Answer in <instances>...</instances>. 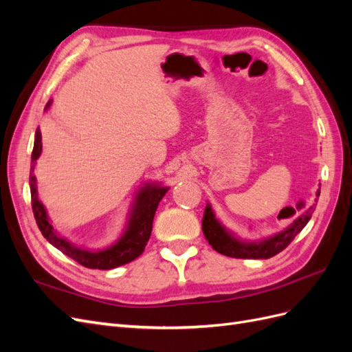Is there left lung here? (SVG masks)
I'll return each instance as SVG.
<instances>
[{
	"instance_id": "obj_1",
	"label": "left lung",
	"mask_w": 352,
	"mask_h": 352,
	"mask_svg": "<svg viewBox=\"0 0 352 352\" xmlns=\"http://www.w3.org/2000/svg\"><path fill=\"white\" fill-rule=\"evenodd\" d=\"M318 195H320V190H317V197ZM316 204H313L307 211H304L289 228L278 233V235H274L269 239H264L258 243H245L238 241L236 238H233L232 233L220 225L208 204L204 211V217H202V232H204V236L212 247V250H216L223 255H228V257L270 258L274 257L276 254L283 251L287 245L294 241L298 233L305 228L308 220L311 219Z\"/></svg>"
}]
</instances>
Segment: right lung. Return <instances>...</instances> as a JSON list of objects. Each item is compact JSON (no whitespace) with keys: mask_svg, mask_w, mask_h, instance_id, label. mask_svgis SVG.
I'll list each match as a JSON object with an SVG mask.
<instances>
[{"mask_svg":"<svg viewBox=\"0 0 352 352\" xmlns=\"http://www.w3.org/2000/svg\"><path fill=\"white\" fill-rule=\"evenodd\" d=\"M51 101L47 104L50 107ZM42 142H41V131L39 127L35 133V144L34 151H32V162H30V176H29V185H30V195H32V210H34V216L36 220V225L42 232L44 238L58 248L61 252L69 255L70 258L78 261L83 267L88 269H100V270H110L114 267H119L126 263H131L135 258L140 257L144 252L146 242L151 236L153 230V220L155 210L158 207V202L166 195L168 188H162L158 185H146L140 190L136 195V201L133 210L131 212L129 225L124 232V235L117 241L111 247L102 251H87L78 247H73L66 239L60 238L54 232V228L50 225L47 211L44 206L41 204L36 194V179L32 175L35 168V163L38 157L41 155Z\"/></svg>","mask_w":352,"mask_h":352,"instance_id":"1","label":"right lung"}]
</instances>
